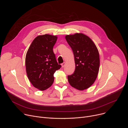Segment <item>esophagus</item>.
Wrapping results in <instances>:
<instances>
[{
    "mask_svg": "<svg viewBox=\"0 0 128 128\" xmlns=\"http://www.w3.org/2000/svg\"><path fill=\"white\" fill-rule=\"evenodd\" d=\"M61 65H62V67L63 68V67L65 66V62H63V63H62Z\"/></svg>",
    "mask_w": 128,
    "mask_h": 128,
    "instance_id": "34e87169",
    "label": "esophagus"
}]
</instances>
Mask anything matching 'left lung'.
I'll return each mask as SVG.
<instances>
[{"label":"left lung","mask_w":128,"mask_h":128,"mask_svg":"<svg viewBox=\"0 0 128 128\" xmlns=\"http://www.w3.org/2000/svg\"><path fill=\"white\" fill-rule=\"evenodd\" d=\"M65 38L74 52L76 64L74 73L68 76V82L72 87L84 90L92 86L97 77L98 50L92 40L82 33L67 35Z\"/></svg>","instance_id":"1"}]
</instances>
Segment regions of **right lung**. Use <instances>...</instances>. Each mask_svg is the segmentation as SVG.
<instances>
[{
  "label": "right lung",
  "instance_id": "add662e5",
  "mask_svg": "<svg viewBox=\"0 0 128 128\" xmlns=\"http://www.w3.org/2000/svg\"><path fill=\"white\" fill-rule=\"evenodd\" d=\"M57 40L56 36L39 35L33 40L26 54L28 78L35 88L40 90H46L52 85L54 73L61 67L52 50Z\"/></svg>",
  "mask_w": 128,
  "mask_h": 128
}]
</instances>
